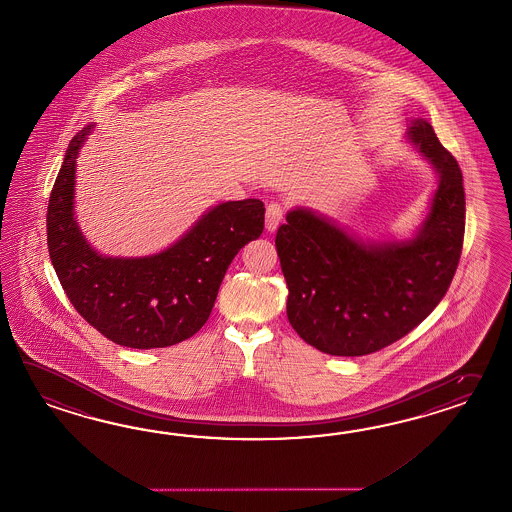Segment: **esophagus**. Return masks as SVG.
I'll return each mask as SVG.
<instances>
[{"mask_svg": "<svg viewBox=\"0 0 512 512\" xmlns=\"http://www.w3.org/2000/svg\"><path fill=\"white\" fill-rule=\"evenodd\" d=\"M284 219V206L280 202H271L265 211V228L269 232H275L278 224Z\"/></svg>", "mask_w": 512, "mask_h": 512, "instance_id": "obj_1", "label": "esophagus"}]
</instances>
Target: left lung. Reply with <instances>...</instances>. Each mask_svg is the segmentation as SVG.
I'll return each mask as SVG.
<instances>
[{
	"instance_id": "left-lung-1",
	"label": "left lung",
	"mask_w": 512,
	"mask_h": 512,
	"mask_svg": "<svg viewBox=\"0 0 512 512\" xmlns=\"http://www.w3.org/2000/svg\"><path fill=\"white\" fill-rule=\"evenodd\" d=\"M410 139L440 172L431 213L412 241L364 245L304 210L288 213L276 232L289 323L323 353H377L418 327L451 286L466 226L462 171L429 122L414 120Z\"/></svg>"
}]
</instances>
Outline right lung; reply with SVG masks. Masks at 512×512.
I'll return each mask as SVG.
<instances>
[{"mask_svg":"<svg viewBox=\"0 0 512 512\" xmlns=\"http://www.w3.org/2000/svg\"><path fill=\"white\" fill-rule=\"evenodd\" d=\"M91 126L74 135L46 213L48 250L66 297L107 340L158 349L191 338L208 321L228 265L262 236V200L224 202L156 256L104 258L85 243L72 211L74 172Z\"/></svg>","mask_w":512,"mask_h":512,"instance_id":"add662e5","label":"right lung"}]
</instances>
